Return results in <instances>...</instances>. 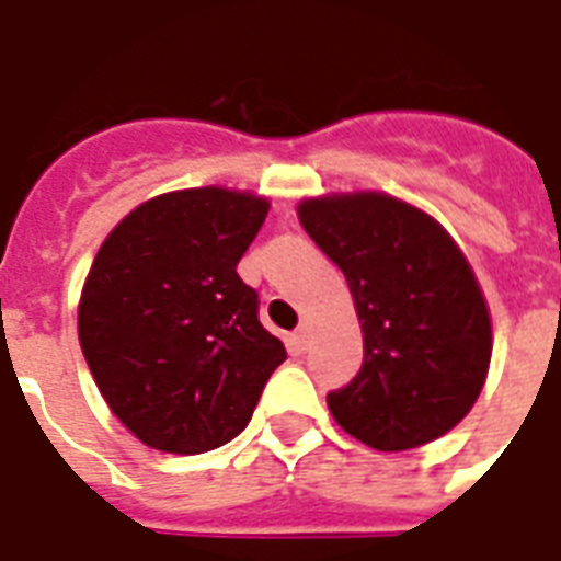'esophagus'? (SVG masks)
<instances>
[{
	"mask_svg": "<svg viewBox=\"0 0 561 561\" xmlns=\"http://www.w3.org/2000/svg\"><path fill=\"white\" fill-rule=\"evenodd\" d=\"M306 345H309V328H297L291 333V352L304 354Z\"/></svg>",
	"mask_w": 561,
	"mask_h": 561,
	"instance_id": "esophagus-1",
	"label": "esophagus"
}]
</instances>
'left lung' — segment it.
<instances>
[{
  "label": "left lung",
  "mask_w": 561,
  "mask_h": 561,
  "mask_svg": "<svg viewBox=\"0 0 561 561\" xmlns=\"http://www.w3.org/2000/svg\"><path fill=\"white\" fill-rule=\"evenodd\" d=\"M297 219L345 273L364 366L328 393L342 430L409 450L454 430L481 397L493 328L474 270L423 209L385 192L306 197Z\"/></svg>",
  "instance_id": "1"
}]
</instances>
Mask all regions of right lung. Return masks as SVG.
I'll list each match as a JSON object with an SVG mask.
<instances>
[{
  "instance_id": "1",
  "label": "right lung",
  "mask_w": 561,
  "mask_h": 561,
  "mask_svg": "<svg viewBox=\"0 0 561 561\" xmlns=\"http://www.w3.org/2000/svg\"><path fill=\"white\" fill-rule=\"evenodd\" d=\"M267 209V197L221 185L168 192L131 209L92 261L80 348L144 445L204 454L231 442L288 357L237 276Z\"/></svg>"
}]
</instances>
